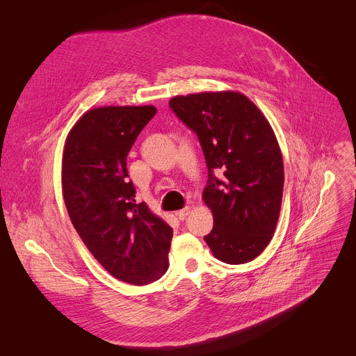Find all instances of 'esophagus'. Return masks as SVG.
<instances>
[{"mask_svg": "<svg viewBox=\"0 0 356 356\" xmlns=\"http://www.w3.org/2000/svg\"><path fill=\"white\" fill-rule=\"evenodd\" d=\"M189 212H191V208H189V207H186V208H183V209L177 211V212H176V216H177L180 220H184V219H186V216L189 215Z\"/></svg>", "mask_w": 356, "mask_h": 356, "instance_id": "34e87169", "label": "esophagus"}]
</instances>
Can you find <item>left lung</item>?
<instances>
[{
  "instance_id": "8db88e82",
  "label": "left lung",
  "mask_w": 356,
  "mask_h": 356,
  "mask_svg": "<svg viewBox=\"0 0 356 356\" xmlns=\"http://www.w3.org/2000/svg\"><path fill=\"white\" fill-rule=\"evenodd\" d=\"M168 105L197 136L207 160L202 196L213 228L203 239L223 263H250L268 245L282 209L284 167L271 125L255 104L232 90L191 93Z\"/></svg>"
}]
</instances>
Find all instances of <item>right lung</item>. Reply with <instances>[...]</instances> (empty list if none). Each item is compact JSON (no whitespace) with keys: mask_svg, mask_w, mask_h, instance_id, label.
<instances>
[{"mask_svg":"<svg viewBox=\"0 0 356 356\" xmlns=\"http://www.w3.org/2000/svg\"><path fill=\"white\" fill-rule=\"evenodd\" d=\"M157 109L101 106L73 125L62 161V188L74 229L98 263L121 282L144 286L168 268L173 229L136 202L127 156Z\"/></svg>","mask_w":356,"mask_h":356,"instance_id":"right-lung-1","label":"right lung"}]
</instances>
